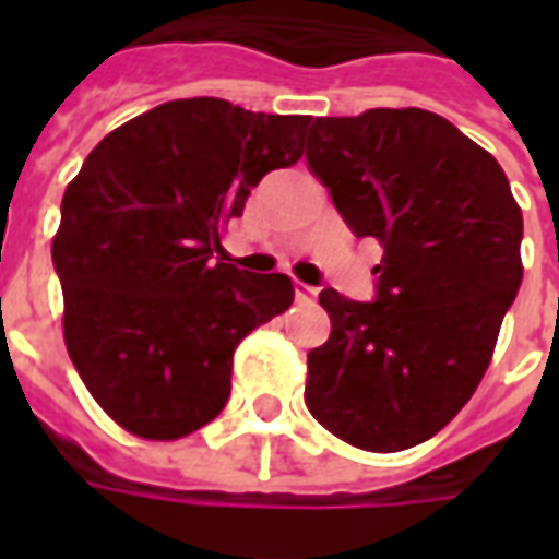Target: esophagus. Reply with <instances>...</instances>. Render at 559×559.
<instances>
[{
    "label": "esophagus",
    "instance_id": "esophagus-1",
    "mask_svg": "<svg viewBox=\"0 0 559 559\" xmlns=\"http://www.w3.org/2000/svg\"><path fill=\"white\" fill-rule=\"evenodd\" d=\"M293 290H296V299H299V302H314L317 293H320L317 287H311V284H302V281H296Z\"/></svg>",
    "mask_w": 559,
    "mask_h": 559
}]
</instances>
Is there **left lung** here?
I'll use <instances>...</instances> for the list:
<instances>
[{
  "label": "left lung",
  "instance_id": "1",
  "mask_svg": "<svg viewBox=\"0 0 559 559\" xmlns=\"http://www.w3.org/2000/svg\"><path fill=\"white\" fill-rule=\"evenodd\" d=\"M305 160L344 224L383 248L374 302L320 293L332 335L305 404L368 452L431 440L469 401L521 287L524 218L503 167L419 107L311 119Z\"/></svg>",
  "mask_w": 559,
  "mask_h": 559
}]
</instances>
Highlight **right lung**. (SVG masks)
Segmentation results:
<instances>
[{"instance_id":"obj_1","label":"right lung","mask_w":559,"mask_h":559,"mask_svg":"<svg viewBox=\"0 0 559 559\" xmlns=\"http://www.w3.org/2000/svg\"><path fill=\"white\" fill-rule=\"evenodd\" d=\"M308 126L221 98L167 102L110 131L66 188V347L126 431L179 440L215 419L239 341L290 308L293 281L224 263L221 230L269 170L302 158Z\"/></svg>"}]
</instances>
